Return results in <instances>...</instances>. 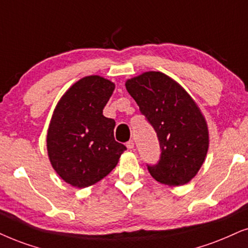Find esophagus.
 Returning a JSON list of instances; mask_svg holds the SVG:
<instances>
[{
  "label": "esophagus",
  "instance_id": "obj_1",
  "mask_svg": "<svg viewBox=\"0 0 248 248\" xmlns=\"http://www.w3.org/2000/svg\"><path fill=\"white\" fill-rule=\"evenodd\" d=\"M126 146H127V149H128V150H133V149H134V146H135L134 140H128L127 144H126Z\"/></svg>",
  "mask_w": 248,
  "mask_h": 248
}]
</instances>
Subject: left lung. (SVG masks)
Segmentation results:
<instances>
[{"mask_svg": "<svg viewBox=\"0 0 248 248\" xmlns=\"http://www.w3.org/2000/svg\"><path fill=\"white\" fill-rule=\"evenodd\" d=\"M127 92L155 130L158 164L146 165L155 181L178 186L196 176L208 151V128L191 96L168 75L145 72L126 81Z\"/></svg>", "mask_w": 248, "mask_h": 248, "instance_id": "1", "label": "left lung"}]
</instances>
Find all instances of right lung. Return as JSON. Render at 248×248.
Returning <instances> with one entry per match:
<instances>
[{
	"mask_svg": "<svg viewBox=\"0 0 248 248\" xmlns=\"http://www.w3.org/2000/svg\"><path fill=\"white\" fill-rule=\"evenodd\" d=\"M114 88L109 80L90 75L75 82L56 106L46 149L56 173L72 186L101 181L127 150L114 140L115 121L103 115Z\"/></svg>",
	"mask_w": 248,
	"mask_h": 248,
	"instance_id": "obj_1",
	"label": "right lung"
}]
</instances>
